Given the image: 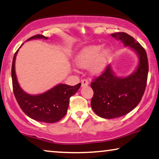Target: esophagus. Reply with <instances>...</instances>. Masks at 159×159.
Here are the masks:
<instances>
[{"label":"esophagus","mask_w":159,"mask_h":159,"mask_svg":"<svg viewBox=\"0 0 159 159\" xmlns=\"http://www.w3.org/2000/svg\"><path fill=\"white\" fill-rule=\"evenodd\" d=\"M89 84V82L87 79H82L81 80V85H82L83 87L87 86V85Z\"/></svg>","instance_id":"34e87169"}]
</instances>
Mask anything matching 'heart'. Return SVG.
Wrapping results in <instances>:
<instances>
[{
    "mask_svg": "<svg viewBox=\"0 0 159 159\" xmlns=\"http://www.w3.org/2000/svg\"><path fill=\"white\" fill-rule=\"evenodd\" d=\"M110 57L109 49H102V45H91L80 50L75 58V64L80 68H87L90 65V70L99 74L105 69Z\"/></svg>",
    "mask_w": 159,
    "mask_h": 159,
    "instance_id": "1",
    "label": "heart"
}]
</instances>
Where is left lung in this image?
Listing matches in <instances>:
<instances>
[{
  "instance_id": "8db88e82",
  "label": "left lung",
  "mask_w": 159,
  "mask_h": 159,
  "mask_svg": "<svg viewBox=\"0 0 159 159\" xmlns=\"http://www.w3.org/2000/svg\"><path fill=\"white\" fill-rule=\"evenodd\" d=\"M111 36L137 52L139 63L134 73L127 77L115 76L108 65L101 75L93 80L90 84L94 92L90 102L92 109L105 119L121 117L137 106L145 91L148 72L147 52L134 37L125 32H115Z\"/></svg>"
}]
</instances>
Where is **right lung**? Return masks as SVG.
<instances>
[{
  "label": "right lung",
  "mask_w": 159,
  "mask_h": 159,
  "mask_svg": "<svg viewBox=\"0 0 159 159\" xmlns=\"http://www.w3.org/2000/svg\"><path fill=\"white\" fill-rule=\"evenodd\" d=\"M39 38L47 39V37L37 34L27 40ZM17 52L18 50H17L12 60L11 75L12 89L20 107L28 117L39 122L54 123L61 120L67 112L70 98L78 91L81 84L79 83L74 86L59 84L42 94H27L20 87L15 71V62Z\"/></svg>",
  "instance_id": "1"
}]
</instances>
